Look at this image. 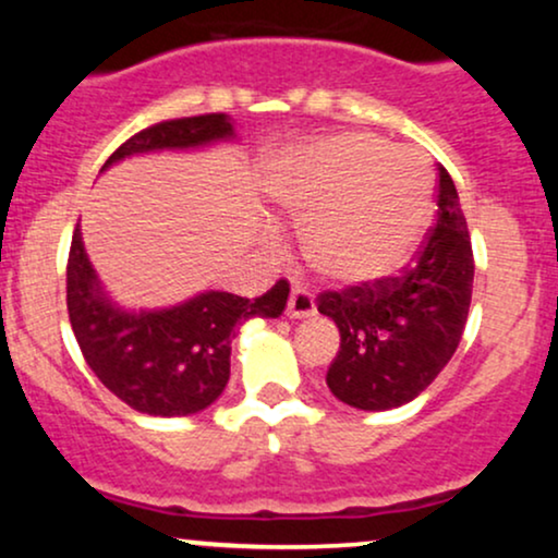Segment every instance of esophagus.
Returning a JSON list of instances; mask_svg holds the SVG:
<instances>
[{"mask_svg": "<svg viewBox=\"0 0 558 558\" xmlns=\"http://www.w3.org/2000/svg\"><path fill=\"white\" fill-rule=\"evenodd\" d=\"M312 315H315V296H312V291H306V288L296 286L291 291V299H288V317L301 319Z\"/></svg>", "mask_w": 558, "mask_h": 558, "instance_id": "esophagus-1", "label": "esophagus"}]
</instances>
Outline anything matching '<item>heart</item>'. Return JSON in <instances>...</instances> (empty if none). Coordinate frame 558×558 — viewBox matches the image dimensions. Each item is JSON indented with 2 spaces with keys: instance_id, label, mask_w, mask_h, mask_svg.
<instances>
[{
  "instance_id": "heart-1",
  "label": "heart",
  "mask_w": 558,
  "mask_h": 558,
  "mask_svg": "<svg viewBox=\"0 0 558 558\" xmlns=\"http://www.w3.org/2000/svg\"><path fill=\"white\" fill-rule=\"evenodd\" d=\"M270 194L286 213L312 217L306 254L319 272L349 286L401 272L433 209L425 162L367 133H343L291 155L272 175Z\"/></svg>"
}]
</instances>
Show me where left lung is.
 I'll use <instances>...</instances> for the list:
<instances>
[{"instance_id": "left-lung-1", "label": "left lung", "mask_w": 558, "mask_h": 558, "mask_svg": "<svg viewBox=\"0 0 558 558\" xmlns=\"http://www.w3.org/2000/svg\"><path fill=\"white\" fill-rule=\"evenodd\" d=\"M435 204V226L399 275L317 296V310L341 332L325 380L349 407L383 412L417 399L462 341L475 257L457 185L444 165Z\"/></svg>"}]
</instances>
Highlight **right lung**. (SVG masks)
I'll list each match as a JSON object with an SVG mask.
<instances>
[{
    "instance_id": "obj_1",
    "label": "right lung",
    "mask_w": 558,
    "mask_h": 558,
    "mask_svg": "<svg viewBox=\"0 0 558 558\" xmlns=\"http://www.w3.org/2000/svg\"><path fill=\"white\" fill-rule=\"evenodd\" d=\"M233 136L228 114L162 120L112 151L118 159L157 149H189ZM288 280H278L257 299L207 291L162 312L118 310L101 293L92 262L73 230L68 254V315L83 360L120 401L151 417H185L207 409L230 377V338L243 319L280 317Z\"/></svg>"
}]
</instances>
